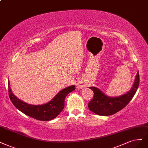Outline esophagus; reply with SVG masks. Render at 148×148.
<instances>
[{
  "label": "esophagus",
  "instance_id": "34e87169",
  "mask_svg": "<svg viewBox=\"0 0 148 148\" xmlns=\"http://www.w3.org/2000/svg\"><path fill=\"white\" fill-rule=\"evenodd\" d=\"M77 87L78 88H79V89H81V88H83L84 87V83H78L77 84Z\"/></svg>",
  "mask_w": 148,
  "mask_h": 148
}]
</instances>
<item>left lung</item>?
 Instances as JSON below:
<instances>
[{
	"label": "left lung",
	"mask_w": 148,
	"mask_h": 148,
	"mask_svg": "<svg viewBox=\"0 0 148 148\" xmlns=\"http://www.w3.org/2000/svg\"><path fill=\"white\" fill-rule=\"evenodd\" d=\"M140 83L139 73L136 76L133 88L126 94L117 97L105 95L100 89L95 87L89 88L94 92L93 99L88 103L89 109L94 113L101 116H110L116 113L128 104L134 97Z\"/></svg>",
	"instance_id": "8db88e82"
}]
</instances>
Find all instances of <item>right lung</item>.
I'll use <instances>...</instances> for the list:
<instances>
[{
  "label": "right lung",
  "mask_w": 148,
  "mask_h": 148,
  "mask_svg": "<svg viewBox=\"0 0 148 148\" xmlns=\"http://www.w3.org/2000/svg\"><path fill=\"white\" fill-rule=\"evenodd\" d=\"M75 89V86H69L60 91L48 103L43 105H32L25 103L18 99L12 93L8 82V94L10 100L14 106L24 114L42 121H48L56 118L64 108L66 96Z\"/></svg>",
  "instance_id": "right-lung-1"
}]
</instances>
